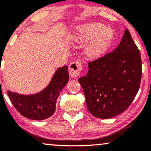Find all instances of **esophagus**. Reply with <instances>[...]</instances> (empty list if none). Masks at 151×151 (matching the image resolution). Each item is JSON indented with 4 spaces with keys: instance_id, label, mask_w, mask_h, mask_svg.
Listing matches in <instances>:
<instances>
[{
    "instance_id": "34e87169",
    "label": "esophagus",
    "mask_w": 151,
    "mask_h": 151,
    "mask_svg": "<svg viewBox=\"0 0 151 151\" xmlns=\"http://www.w3.org/2000/svg\"><path fill=\"white\" fill-rule=\"evenodd\" d=\"M82 69V64L80 61H75L70 64L69 67V73L71 78H76L80 73Z\"/></svg>"
}]
</instances>
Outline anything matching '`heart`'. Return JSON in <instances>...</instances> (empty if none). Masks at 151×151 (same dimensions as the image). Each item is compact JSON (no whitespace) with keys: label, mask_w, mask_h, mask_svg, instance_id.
I'll use <instances>...</instances> for the list:
<instances>
[{"label":"heart","mask_w":151,"mask_h":151,"mask_svg":"<svg viewBox=\"0 0 151 151\" xmlns=\"http://www.w3.org/2000/svg\"><path fill=\"white\" fill-rule=\"evenodd\" d=\"M81 40L90 41L86 49V54L98 59L106 54L112 45L114 33L112 29L100 23H92L81 27Z\"/></svg>","instance_id":"b5f03b06"}]
</instances>
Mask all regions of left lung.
<instances>
[{
  "mask_svg": "<svg viewBox=\"0 0 151 151\" xmlns=\"http://www.w3.org/2000/svg\"><path fill=\"white\" fill-rule=\"evenodd\" d=\"M88 71L80 78L89 112L98 118L109 119L129 108L142 78L141 55L129 31L112 52L88 63Z\"/></svg>",
  "mask_w": 151,
  "mask_h": 151,
  "instance_id": "left-lung-1",
  "label": "left lung"
}]
</instances>
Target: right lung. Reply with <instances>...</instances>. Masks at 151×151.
Wrapping results in <instances>:
<instances>
[{"label": "right lung", "instance_id": "right-lung-1", "mask_svg": "<svg viewBox=\"0 0 151 151\" xmlns=\"http://www.w3.org/2000/svg\"><path fill=\"white\" fill-rule=\"evenodd\" d=\"M68 81V67L65 66L55 72L49 85L38 93L23 96L10 91L7 93L12 104L22 116L42 120L54 113L58 97Z\"/></svg>", "mask_w": 151, "mask_h": 151}]
</instances>
